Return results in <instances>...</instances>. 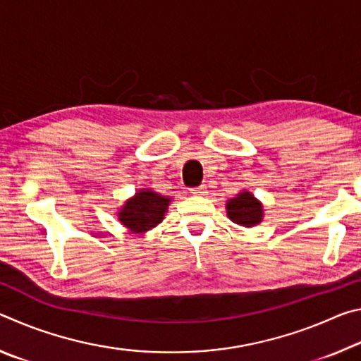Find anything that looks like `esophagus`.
Segmentation results:
<instances>
[{
	"label": "esophagus",
	"mask_w": 361,
	"mask_h": 361,
	"mask_svg": "<svg viewBox=\"0 0 361 361\" xmlns=\"http://www.w3.org/2000/svg\"><path fill=\"white\" fill-rule=\"evenodd\" d=\"M191 192L194 194V195H207V186L205 185H200V186H197V188H194V189H191Z\"/></svg>",
	"instance_id": "obj_1"
}]
</instances>
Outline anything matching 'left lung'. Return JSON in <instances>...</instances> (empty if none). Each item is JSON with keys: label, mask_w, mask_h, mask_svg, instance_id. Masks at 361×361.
<instances>
[{"label": "left lung", "mask_w": 361, "mask_h": 361, "mask_svg": "<svg viewBox=\"0 0 361 361\" xmlns=\"http://www.w3.org/2000/svg\"><path fill=\"white\" fill-rule=\"evenodd\" d=\"M226 215L232 223L242 226V228H255L262 223L264 218V207L261 200H258L248 189L235 195V197L228 199L226 202Z\"/></svg>", "instance_id": "left-lung-1"}]
</instances>
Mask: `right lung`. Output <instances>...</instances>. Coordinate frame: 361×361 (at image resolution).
Wrapping results in <instances>:
<instances>
[{"label": "right lung", "instance_id": "1", "mask_svg": "<svg viewBox=\"0 0 361 361\" xmlns=\"http://www.w3.org/2000/svg\"><path fill=\"white\" fill-rule=\"evenodd\" d=\"M170 202V195L159 194L151 188H142L119 207L116 215L132 234H143L162 223Z\"/></svg>", "mask_w": 361, "mask_h": 361}]
</instances>
